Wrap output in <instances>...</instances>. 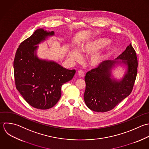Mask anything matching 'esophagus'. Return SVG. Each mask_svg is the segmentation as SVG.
Masks as SVG:
<instances>
[{
	"label": "esophagus",
	"instance_id": "obj_1",
	"mask_svg": "<svg viewBox=\"0 0 149 149\" xmlns=\"http://www.w3.org/2000/svg\"><path fill=\"white\" fill-rule=\"evenodd\" d=\"M78 75L79 77H83L84 76V72L82 71L79 70L78 71Z\"/></svg>",
	"mask_w": 149,
	"mask_h": 149
}]
</instances>
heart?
Instances as JSON below:
<instances>
[{
  "instance_id": "b5f03b06",
  "label": "heart",
  "mask_w": 149,
  "mask_h": 149,
  "mask_svg": "<svg viewBox=\"0 0 149 149\" xmlns=\"http://www.w3.org/2000/svg\"><path fill=\"white\" fill-rule=\"evenodd\" d=\"M109 43V40L107 38H95L82 44L79 51L75 48L71 49L68 52V56L74 61H79L81 60V55H91L88 60L89 65L93 68L97 67L113 52L111 45H105Z\"/></svg>"
}]
</instances>
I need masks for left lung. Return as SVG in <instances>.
Here are the masks:
<instances>
[{
    "instance_id": "left-lung-1",
    "label": "left lung",
    "mask_w": 149,
    "mask_h": 149,
    "mask_svg": "<svg viewBox=\"0 0 149 149\" xmlns=\"http://www.w3.org/2000/svg\"><path fill=\"white\" fill-rule=\"evenodd\" d=\"M119 66L125 71L122 77L117 79L112 71ZM137 68L136 52L130 43L115 60L104 61L97 68L88 71L85 77L84 96L87 107L102 113L114 109L131 93Z\"/></svg>"
}]
</instances>
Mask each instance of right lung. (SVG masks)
I'll return each instance as SVG.
<instances>
[{"mask_svg":"<svg viewBox=\"0 0 149 149\" xmlns=\"http://www.w3.org/2000/svg\"><path fill=\"white\" fill-rule=\"evenodd\" d=\"M54 35V31L36 30L19 45L14 60L16 88L29 105L38 109L53 107L61 97L62 85L71 80L76 72L38 56V45Z\"/></svg>","mask_w":149,"mask_h":149,"instance_id":"1","label":"right lung"}]
</instances>
